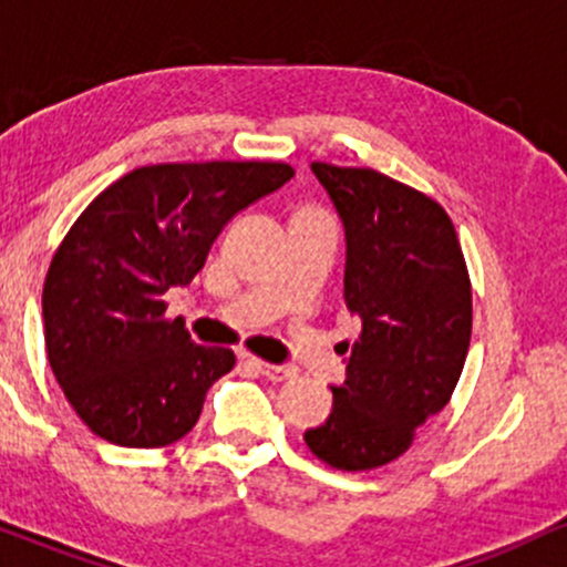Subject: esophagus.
Listing matches in <instances>:
<instances>
[{
	"mask_svg": "<svg viewBox=\"0 0 567 567\" xmlns=\"http://www.w3.org/2000/svg\"><path fill=\"white\" fill-rule=\"evenodd\" d=\"M251 364L259 369V372L265 374L267 380H289V378H295V369L291 367H281V364H265V361H259V359H251Z\"/></svg>",
	"mask_w": 567,
	"mask_h": 567,
	"instance_id": "1",
	"label": "esophagus"
}]
</instances>
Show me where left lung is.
Listing matches in <instances>:
<instances>
[{
  "mask_svg": "<svg viewBox=\"0 0 567 567\" xmlns=\"http://www.w3.org/2000/svg\"><path fill=\"white\" fill-rule=\"evenodd\" d=\"M346 230V305L361 318L332 412L305 431L340 472L396 461L453 396L472 340V284L436 200L372 168L313 163Z\"/></svg>",
  "mask_w": 567,
  "mask_h": 567,
  "instance_id": "left-lung-1",
  "label": "left lung"
}]
</instances>
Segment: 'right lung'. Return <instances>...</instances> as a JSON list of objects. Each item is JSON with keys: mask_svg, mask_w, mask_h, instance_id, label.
<instances>
[{"mask_svg": "<svg viewBox=\"0 0 567 567\" xmlns=\"http://www.w3.org/2000/svg\"><path fill=\"white\" fill-rule=\"evenodd\" d=\"M295 176L286 163L144 165L95 198L50 262L44 346L69 404L120 447H165L193 431L235 364L195 346L163 295L193 281L227 221Z\"/></svg>", "mask_w": 567, "mask_h": 567, "instance_id": "1", "label": "right lung"}]
</instances>
